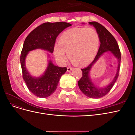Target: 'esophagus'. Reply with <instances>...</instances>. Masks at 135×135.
Masks as SVG:
<instances>
[{"label":"esophagus","instance_id":"esophagus-1","mask_svg":"<svg viewBox=\"0 0 135 135\" xmlns=\"http://www.w3.org/2000/svg\"><path fill=\"white\" fill-rule=\"evenodd\" d=\"M72 70H73V68H71V67H68V68H67V71H68V72L71 71Z\"/></svg>","mask_w":135,"mask_h":135}]
</instances>
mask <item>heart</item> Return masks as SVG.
Instances as JSON below:
<instances>
[{"label": "heart", "mask_w": 135, "mask_h": 135, "mask_svg": "<svg viewBox=\"0 0 135 135\" xmlns=\"http://www.w3.org/2000/svg\"><path fill=\"white\" fill-rule=\"evenodd\" d=\"M99 43V35L93 28H71L61 35L59 46L56 45L54 48V55L57 60L64 63L66 60V52L73 64L85 65L95 57Z\"/></svg>", "instance_id": "heart-1"}]
</instances>
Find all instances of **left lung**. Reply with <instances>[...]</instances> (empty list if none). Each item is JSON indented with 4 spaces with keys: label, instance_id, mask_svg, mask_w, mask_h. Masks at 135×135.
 Returning a JSON list of instances; mask_svg holds the SVG:
<instances>
[{
    "label": "left lung",
    "instance_id": "8db88e82",
    "mask_svg": "<svg viewBox=\"0 0 135 135\" xmlns=\"http://www.w3.org/2000/svg\"><path fill=\"white\" fill-rule=\"evenodd\" d=\"M89 25L96 28L99 35L100 46L97 54L92 62L86 68L81 69L82 77L78 81V84L84 95L89 98L99 99L105 96L110 91L119 75L121 54L119 46L112 34L103 25L97 22H88ZM110 51L118 60V68L117 73L112 81L109 85L103 88L98 87L91 81L90 76V71L94 64L104 52Z\"/></svg>",
    "mask_w": 135,
    "mask_h": 135
}]
</instances>
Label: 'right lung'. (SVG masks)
Masks as SVG:
<instances>
[{
  "label": "right lung",
  "instance_id": "1",
  "mask_svg": "<svg viewBox=\"0 0 135 135\" xmlns=\"http://www.w3.org/2000/svg\"><path fill=\"white\" fill-rule=\"evenodd\" d=\"M65 22H46L35 28L26 38L20 56L22 77L29 91L39 98L51 96L57 87L61 76L66 71V67L61 68L53 64L51 59L43 74L39 76H32L28 71L25 60L28 53L37 49L54 52L56 39L65 28L71 26ZM50 57V54H48Z\"/></svg>",
  "mask_w": 135,
  "mask_h": 135
}]
</instances>
